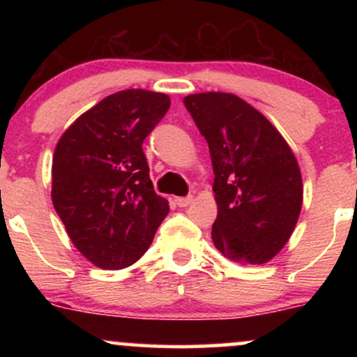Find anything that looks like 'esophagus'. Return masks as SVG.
Here are the masks:
<instances>
[{
    "mask_svg": "<svg viewBox=\"0 0 357 357\" xmlns=\"http://www.w3.org/2000/svg\"><path fill=\"white\" fill-rule=\"evenodd\" d=\"M174 203L178 204L179 208H186V206H190V204L192 203V196L191 195L190 196H179V198L174 199Z\"/></svg>",
    "mask_w": 357,
    "mask_h": 357,
    "instance_id": "esophagus-1",
    "label": "esophagus"
}]
</instances>
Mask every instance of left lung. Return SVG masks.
I'll use <instances>...</instances> for the list:
<instances>
[{
    "label": "left lung",
    "mask_w": 357,
    "mask_h": 357,
    "mask_svg": "<svg viewBox=\"0 0 357 357\" xmlns=\"http://www.w3.org/2000/svg\"><path fill=\"white\" fill-rule=\"evenodd\" d=\"M183 102L210 147L218 204L213 243L233 261L267 264L301 215L296 155L264 114L233 93H192Z\"/></svg>",
    "instance_id": "left-lung-1"
}]
</instances>
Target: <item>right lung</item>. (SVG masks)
Returning a JSON list of instances; mask_svg holds the SVG:
<instances>
[{
  "mask_svg": "<svg viewBox=\"0 0 357 357\" xmlns=\"http://www.w3.org/2000/svg\"><path fill=\"white\" fill-rule=\"evenodd\" d=\"M169 105L166 93L121 90L82 114L55 147L53 206L75 248L97 267L136 264L169 213L142 151Z\"/></svg>",
  "mask_w": 357,
  "mask_h": 357,
  "instance_id": "obj_1",
  "label": "right lung"
}]
</instances>
